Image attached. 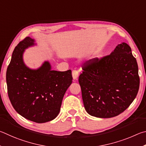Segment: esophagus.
Instances as JSON below:
<instances>
[{"mask_svg":"<svg viewBox=\"0 0 146 146\" xmlns=\"http://www.w3.org/2000/svg\"><path fill=\"white\" fill-rule=\"evenodd\" d=\"M73 77H74V78H73L74 79H76V77H74V76H73Z\"/></svg>","mask_w":146,"mask_h":146,"instance_id":"obj_1","label":"esophagus"}]
</instances>
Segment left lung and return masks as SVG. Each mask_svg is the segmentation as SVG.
<instances>
[{"label": "left lung", "mask_w": 146, "mask_h": 146, "mask_svg": "<svg viewBox=\"0 0 146 146\" xmlns=\"http://www.w3.org/2000/svg\"><path fill=\"white\" fill-rule=\"evenodd\" d=\"M36 45L35 40L28 36L15 47L6 71L7 94L18 113L33 122L45 123L58 115L72 76L70 70H52L48 61L36 69L28 67L24 53Z\"/></svg>", "instance_id": "1"}]
</instances>
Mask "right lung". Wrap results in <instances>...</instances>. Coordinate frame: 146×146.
<instances>
[{
	"instance_id": "obj_1",
	"label": "right lung",
	"mask_w": 146,
	"mask_h": 146,
	"mask_svg": "<svg viewBox=\"0 0 146 146\" xmlns=\"http://www.w3.org/2000/svg\"><path fill=\"white\" fill-rule=\"evenodd\" d=\"M90 61L79 77L84 106L99 118H111L127 109L136 98L140 78L136 59L127 43L108 56Z\"/></svg>"
}]
</instances>
